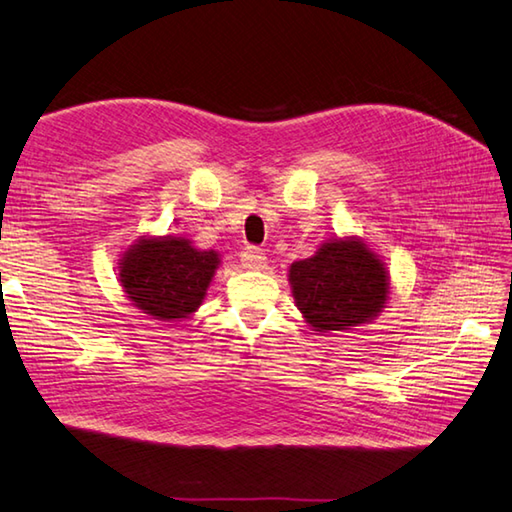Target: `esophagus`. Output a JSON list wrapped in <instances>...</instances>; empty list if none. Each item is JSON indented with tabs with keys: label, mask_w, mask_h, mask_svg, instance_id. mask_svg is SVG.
<instances>
[{
	"label": "esophagus",
	"mask_w": 512,
	"mask_h": 512,
	"mask_svg": "<svg viewBox=\"0 0 512 512\" xmlns=\"http://www.w3.org/2000/svg\"><path fill=\"white\" fill-rule=\"evenodd\" d=\"M241 266L248 268V271H264L266 255L255 246H248L244 248V253H241Z\"/></svg>",
	"instance_id": "1"
}]
</instances>
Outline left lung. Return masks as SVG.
Wrapping results in <instances>:
<instances>
[{
  "label": "left lung",
  "instance_id": "obj_1",
  "mask_svg": "<svg viewBox=\"0 0 512 512\" xmlns=\"http://www.w3.org/2000/svg\"><path fill=\"white\" fill-rule=\"evenodd\" d=\"M295 306L313 331H349L376 320L392 295L385 259L356 235L327 239L288 266Z\"/></svg>",
  "mask_w": 512,
  "mask_h": 512
}]
</instances>
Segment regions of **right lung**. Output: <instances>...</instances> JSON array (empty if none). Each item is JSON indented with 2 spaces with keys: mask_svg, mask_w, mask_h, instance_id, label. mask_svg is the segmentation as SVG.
Instances as JSON below:
<instances>
[{
  "mask_svg": "<svg viewBox=\"0 0 512 512\" xmlns=\"http://www.w3.org/2000/svg\"><path fill=\"white\" fill-rule=\"evenodd\" d=\"M217 250H201L176 235H143L118 259V282L136 309L161 322H181L199 311L212 277Z\"/></svg>",
  "mask_w": 512,
  "mask_h": 512,
  "instance_id": "add662e5",
  "label": "right lung"
}]
</instances>
